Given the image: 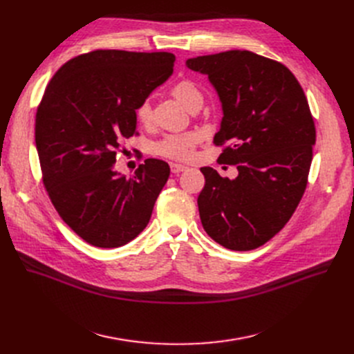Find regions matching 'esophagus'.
<instances>
[{"label": "esophagus", "mask_w": 354, "mask_h": 354, "mask_svg": "<svg viewBox=\"0 0 354 354\" xmlns=\"http://www.w3.org/2000/svg\"><path fill=\"white\" fill-rule=\"evenodd\" d=\"M170 167H171V171L173 173H181V171H184V170H187V167L186 165H181V164H176V162H171L170 164Z\"/></svg>", "instance_id": "obj_1"}]
</instances>
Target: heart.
Here are the masks:
<instances>
[{"label":"heart","instance_id":"1","mask_svg":"<svg viewBox=\"0 0 354 354\" xmlns=\"http://www.w3.org/2000/svg\"><path fill=\"white\" fill-rule=\"evenodd\" d=\"M171 93L186 109H189L194 102H197V100H203L201 92L189 80L178 82L177 85L171 89ZM136 116L138 122L141 124H147L151 120V105L148 100H142V102L137 106ZM197 142H198V137L196 133L171 136V137H167L157 145V151L158 154L168 158L186 160L192 157L193 149Z\"/></svg>","mask_w":354,"mask_h":354}]
</instances>
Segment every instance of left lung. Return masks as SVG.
Instances as JSON below:
<instances>
[{
	"mask_svg": "<svg viewBox=\"0 0 354 354\" xmlns=\"http://www.w3.org/2000/svg\"><path fill=\"white\" fill-rule=\"evenodd\" d=\"M206 75L222 104L214 144L218 161L236 165L238 177L201 167L206 184L197 198L209 236L232 250L266 243L287 225L307 187L315 127L307 97L282 63L248 50L186 62Z\"/></svg>",
	"mask_w": 354,
	"mask_h": 354,
	"instance_id": "1",
	"label": "left lung"
}]
</instances>
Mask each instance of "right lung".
<instances>
[{
  "mask_svg": "<svg viewBox=\"0 0 354 354\" xmlns=\"http://www.w3.org/2000/svg\"><path fill=\"white\" fill-rule=\"evenodd\" d=\"M176 56L95 50L64 63L36 115L43 181L57 213L97 248H120L148 225L170 176L148 158L129 178L115 170L122 141L137 133V106L173 75Z\"/></svg>",
  "mask_w": 354,
  "mask_h": 354,
  "instance_id": "right-lung-1",
  "label": "right lung"
}]
</instances>
